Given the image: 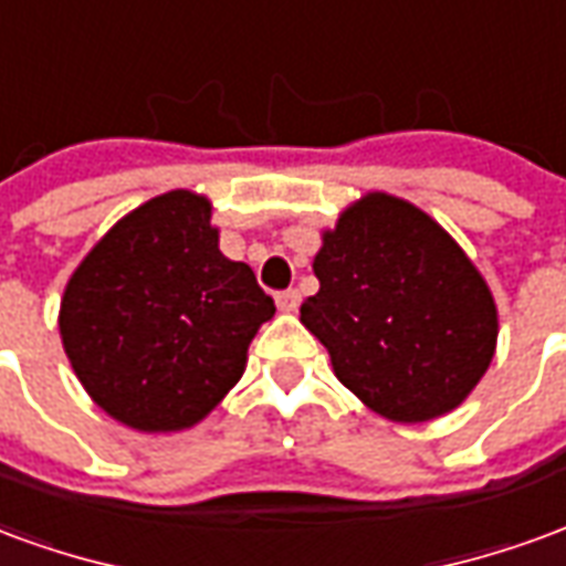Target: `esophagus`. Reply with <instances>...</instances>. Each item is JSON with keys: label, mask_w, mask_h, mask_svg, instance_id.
Here are the masks:
<instances>
[{"label": "esophagus", "mask_w": 566, "mask_h": 566, "mask_svg": "<svg viewBox=\"0 0 566 566\" xmlns=\"http://www.w3.org/2000/svg\"><path fill=\"white\" fill-rule=\"evenodd\" d=\"M275 303H279L282 312H296V306H300V294H296V291H282V294L275 296Z\"/></svg>", "instance_id": "1"}]
</instances>
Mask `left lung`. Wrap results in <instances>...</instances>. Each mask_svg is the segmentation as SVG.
Returning <instances> with one entry per match:
<instances>
[{"label":"left lung","mask_w":566,"mask_h":566,"mask_svg":"<svg viewBox=\"0 0 566 566\" xmlns=\"http://www.w3.org/2000/svg\"><path fill=\"white\" fill-rule=\"evenodd\" d=\"M300 321L364 403L403 424L467 400L497 345V306L461 245L406 199L367 193L324 233Z\"/></svg>","instance_id":"8db88e82"}]
</instances>
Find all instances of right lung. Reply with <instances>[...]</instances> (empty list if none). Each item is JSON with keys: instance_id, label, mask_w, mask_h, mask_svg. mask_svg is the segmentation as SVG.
Here are the masks:
<instances>
[{"instance_id": "obj_1", "label": "right lung", "mask_w": 566, "mask_h": 566, "mask_svg": "<svg viewBox=\"0 0 566 566\" xmlns=\"http://www.w3.org/2000/svg\"><path fill=\"white\" fill-rule=\"evenodd\" d=\"M272 315L251 266L221 254L209 199L169 190L120 218L81 260L60 303V336L108 416L166 433L221 403Z\"/></svg>"}]
</instances>
